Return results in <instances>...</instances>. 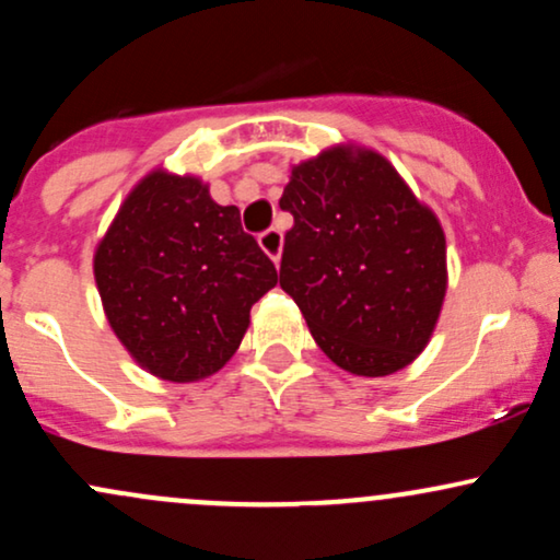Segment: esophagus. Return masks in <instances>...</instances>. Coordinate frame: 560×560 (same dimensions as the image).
<instances>
[{
    "label": "esophagus",
    "mask_w": 560,
    "mask_h": 560,
    "mask_svg": "<svg viewBox=\"0 0 560 560\" xmlns=\"http://www.w3.org/2000/svg\"><path fill=\"white\" fill-rule=\"evenodd\" d=\"M258 242H260L262 253H266L268 258H271V260L276 262V266H279V260H281V247H284V236H281V231H279V229L262 231V234L258 236Z\"/></svg>",
    "instance_id": "obj_1"
}]
</instances>
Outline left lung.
Instances as JSON below:
<instances>
[{
  "label": "left lung",
  "mask_w": 560,
  "mask_h": 560,
  "mask_svg": "<svg viewBox=\"0 0 560 560\" xmlns=\"http://www.w3.org/2000/svg\"><path fill=\"white\" fill-rule=\"evenodd\" d=\"M279 205L294 215L279 284L326 358L355 376L413 363L447 292L434 210L387 158L350 141L292 165Z\"/></svg>",
  "instance_id": "obj_1"
}]
</instances>
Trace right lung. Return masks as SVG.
Returning a JSON list of instances; mask_svg holds the SVG:
<instances>
[{
    "label": "right lung",
    "mask_w": 560,
    "mask_h": 560,
    "mask_svg": "<svg viewBox=\"0 0 560 560\" xmlns=\"http://www.w3.org/2000/svg\"><path fill=\"white\" fill-rule=\"evenodd\" d=\"M94 281L128 355L152 376L191 384L231 361L279 276L234 205H218L199 176L155 168L96 242Z\"/></svg>",
    "instance_id": "obj_1"
}]
</instances>
